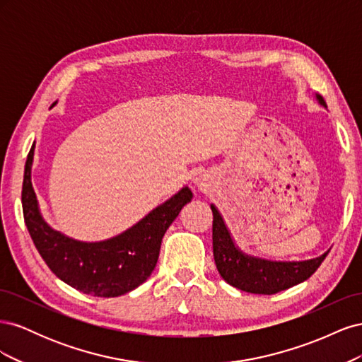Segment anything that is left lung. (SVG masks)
Returning a JSON list of instances; mask_svg holds the SVG:
<instances>
[{
  "label": "left lung",
  "mask_w": 362,
  "mask_h": 362,
  "mask_svg": "<svg viewBox=\"0 0 362 362\" xmlns=\"http://www.w3.org/2000/svg\"><path fill=\"white\" fill-rule=\"evenodd\" d=\"M319 103L326 107L320 95ZM213 211V254L221 276L238 290L254 294H275L308 279L320 267L329 250L308 261H269L243 254L231 238L217 208Z\"/></svg>",
  "instance_id": "left-lung-1"
}]
</instances>
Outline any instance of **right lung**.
<instances>
[{
  "mask_svg": "<svg viewBox=\"0 0 362 362\" xmlns=\"http://www.w3.org/2000/svg\"><path fill=\"white\" fill-rule=\"evenodd\" d=\"M54 105V104H52ZM35 148L25 161L23 211L30 237L51 272L68 286L98 298H116L144 284L156 269L161 238L193 193L181 189L134 226L105 242H76L43 221L31 185Z\"/></svg>",
  "mask_w": 362,
  "mask_h": 362,
  "instance_id": "right-lung-1",
  "label": "right lung"
}]
</instances>
